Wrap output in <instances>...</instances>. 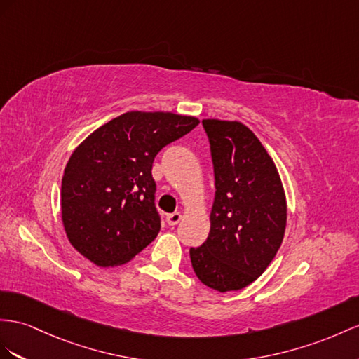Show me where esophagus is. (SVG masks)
<instances>
[{"label": "esophagus", "mask_w": 359, "mask_h": 359, "mask_svg": "<svg viewBox=\"0 0 359 359\" xmlns=\"http://www.w3.org/2000/svg\"><path fill=\"white\" fill-rule=\"evenodd\" d=\"M180 219H182V214H180V212H174V214H168V215H167V223H168L170 226L179 224Z\"/></svg>", "instance_id": "1"}]
</instances>
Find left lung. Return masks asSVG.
Wrapping results in <instances>:
<instances>
[{"label":"left lung","instance_id":"left-lung-1","mask_svg":"<svg viewBox=\"0 0 359 359\" xmlns=\"http://www.w3.org/2000/svg\"><path fill=\"white\" fill-rule=\"evenodd\" d=\"M214 165L210 232L191 247V264L219 292L255 282L278 253L287 226V200L273 159L249 127L203 119Z\"/></svg>","mask_w":359,"mask_h":359}]
</instances>
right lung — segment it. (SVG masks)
<instances>
[{
    "label": "right lung",
    "mask_w": 359,
    "mask_h": 359,
    "mask_svg": "<svg viewBox=\"0 0 359 359\" xmlns=\"http://www.w3.org/2000/svg\"><path fill=\"white\" fill-rule=\"evenodd\" d=\"M194 116L127 112L81 142L62 179L63 227L74 249L98 267L130 261L161 231L153 161L189 133Z\"/></svg>",
    "instance_id": "add662e5"
}]
</instances>
